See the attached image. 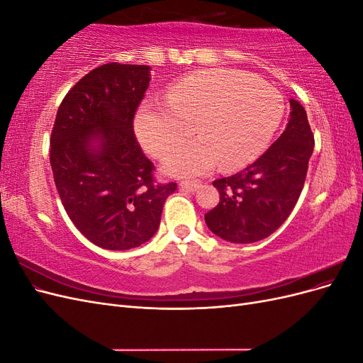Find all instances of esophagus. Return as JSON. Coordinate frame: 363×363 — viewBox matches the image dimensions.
I'll list each match as a JSON object with an SVG mask.
<instances>
[{"mask_svg":"<svg viewBox=\"0 0 363 363\" xmlns=\"http://www.w3.org/2000/svg\"><path fill=\"white\" fill-rule=\"evenodd\" d=\"M200 183L199 182H182L180 183V188L184 189V191H189V192H194L200 188Z\"/></svg>","mask_w":363,"mask_h":363,"instance_id":"1","label":"esophagus"}]
</instances>
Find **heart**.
Returning <instances> with one entry per match:
<instances>
[{
    "mask_svg": "<svg viewBox=\"0 0 363 363\" xmlns=\"http://www.w3.org/2000/svg\"><path fill=\"white\" fill-rule=\"evenodd\" d=\"M281 95L245 74L212 69L179 80L160 103L142 106L136 135L151 156L162 157L192 133L199 139L175 148L163 171L192 177L242 168L269 144L283 118Z\"/></svg>",
    "mask_w": 363,
    "mask_h": 363,
    "instance_id": "b5f03b06",
    "label": "heart"
}]
</instances>
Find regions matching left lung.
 <instances>
[{"label":"left lung","instance_id":"obj_1","mask_svg":"<svg viewBox=\"0 0 363 363\" xmlns=\"http://www.w3.org/2000/svg\"><path fill=\"white\" fill-rule=\"evenodd\" d=\"M291 108L281 136L256 162L213 182L219 203L204 219L211 232L227 242L251 244L268 238L300 199L315 140L304 107L291 100Z\"/></svg>","mask_w":363,"mask_h":363}]
</instances>
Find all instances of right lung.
<instances>
[{
  "label": "right lung",
  "instance_id": "obj_1",
  "mask_svg": "<svg viewBox=\"0 0 363 363\" xmlns=\"http://www.w3.org/2000/svg\"><path fill=\"white\" fill-rule=\"evenodd\" d=\"M150 84L145 65H103L65 95L50 139L62 204L79 232L106 250H130L157 232L177 183L157 184L133 119Z\"/></svg>",
  "mask_w": 363,
  "mask_h": 363
}]
</instances>
